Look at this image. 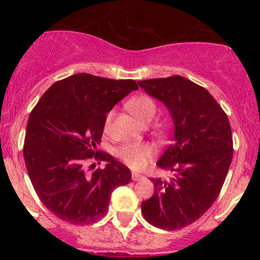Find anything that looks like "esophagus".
Here are the masks:
<instances>
[{
    "mask_svg": "<svg viewBox=\"0 0 260 260\" xmlns=\"http://www.w3.org/2000/svg\"><path fill=\"white\" fill-rule=\"evenodd\" d=\"M142 178H144V176H143V175L136 174V172H133V174H132V180L133 181H140Z\"/></svg>",
    "mask_w": 260,
    "mask_h": 260,
    "instance_id": "1",
    "label": "esophagus"
}]
</instances>
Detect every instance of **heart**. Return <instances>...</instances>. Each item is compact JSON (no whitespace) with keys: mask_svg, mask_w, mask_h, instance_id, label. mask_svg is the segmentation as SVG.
<instances>
[{"mask_svg":"<svg viewBox=\"0 0 260 260\" xmlns=\"http://www.w3.org/2000/svg\"><path fill=\"white\" fill-rule=\"evenodd\" d=\"M127 109L142 124L150 123L154 120L157 111L155 101L147 95H138V96H134L131 100H128ZM111 118L112 111H110L105 118V129L109 128ZM151 155H153V149L148 144H143V143L123 145L118 150V156L121 157V160L133 170H140L144 168Z\"/></svg>","mask_w":260,"mask_h":260,"instance_id":"b5f03b06","label":"heart"}]
</instances>
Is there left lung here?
Instances as JSON below:
<instances>
[{"label": "left lung", "mask_w": 260, "mask_h": 260, "mask_svg": "<svg viewBox=\"0 0 260 260\" xmlns=\"http://www.w3.org/2000/svg\"><path fill=\"white\" fill-rule=\"evenodd\" d=\"M138 84L168 107L175 127L156 164L174 177L151 180L155 192L142 202L143 216L155 228L182 229L198 220L221 190L234 153L229 118L207 89L184 77Z\"/></svg>", "instance_id": "obj_1"}]
</instances>
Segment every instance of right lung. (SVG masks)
<instances>
[{
	"instance_id": "add662e5",
	"label": "right lung",
	"mask_w": 260,
	"mask_h": 260,
	"mask_svg": "<svg viewBox=\"0 0 260 260\" xmlns=\"http://www.w3.org/2000/svg\"><path fill=\"white\" fill-rule=\"evenodd\" d=\"M132 90H138L133 79L78 73L53 83L32 109L23 148L26 171L39 199L61 220L96 222L112 190L132 180L127 166L96 151L106 115ZM89 158L105 160L106 169L88 174Z\"/></svg>"
}]
</instances>
